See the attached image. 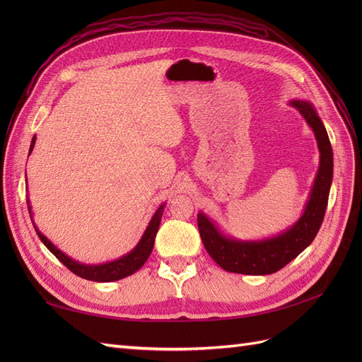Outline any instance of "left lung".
Listing matches in <instances>:
<instances>
[{
	"label": "left lung",
	"mask_w": 362,
	"mask_h": 362,
	"mask_svg": "<svg viewBox=\"0 0 362 362\" xmlns=\"http://www.w3.org/2000/svg\"><path fill=\"white\" fill-rule=\"evenodd\" d=\"M313 128L320 151V166L317 170L310 199L300 218L287 231L258 242H243L223 235L204 213L198 214V228L202 243L210 257L226 272L242 275H270L287 266L302 250L308 247L322 226L327 198H329L334 158L329 137L322 119L308 101H291Z\"/></svg>",
	"instance_id": "1"
}]
</instances>
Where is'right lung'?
Returning a JSON list of instances; mask_svg holds the SVG:
<instances>
[{"mask_svg":"<svg viewBox=\"0 0 362 362\" xmlns=\"http://www.w3.org/2000/svg\"><path fill=\"white\" fill-rule=\"evenodd\" d=\"M35 141L36 137H33L31 145H30V152L35 148ZM28 205V213L31 217V206H30V201H27ZM163 210H164V204L158 206V210L156 211V214L152 216L151 222L146 228L145 234L141 235L140 242L137 243V246L129 252V254L120 257L119 259L110 261V262H104V264H96V266H89V264H81L78 261H74L72 258H69L66 254H63L60 249H57L54 246L49 240L43 235L37 226L35 225V221H33V226H35L36 233L39 235V238L42 240V243L45 245L49 252H52L56 258H59L60 262H63L72 273H75L76 276L84 278L87 281H95V282H112V281H117L127 278L129 275H133L134 272H137L141 266L145 264L146 259L149 258L152 247H154V242H156V235L158 231V226L161 222V216H163Z\"/></svg>","mask_w":362,"mask_h":362,"instance_id":"1","label":"right lung"}]
</instances>
